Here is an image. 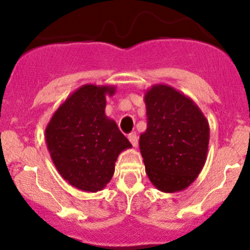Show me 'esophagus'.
I'll return each instance as SVG.
<instances>
[{
    "label": "esophagus",
    "mask_w": 250,
    "mask_h": 250,
    "mask_svg": "<svg viewBox=\"0 0 250 250\" xmlns=\"http://www.w3.org/2000/svg\"><path fill=\"white\" fill-rule=\"evenodd\" d=\"M128 139H129V141H130L131 145H133V147L136 148L137 146H139V139H137V134L135 133V131H134V133L129 134Z\"/></svg>",
    "instance_id": "esophagus-1"
}]
</instances>
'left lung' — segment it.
Returning <instances> with one entry per match:
<instances>
[{
  "mask_svg": "<svg viewBox=\"0 0 250 250\" xmlns=\"http://www.w3.org/2000/svg\"><path fill=\"white\" fill-rule=\"evenodd\" d=\"M147 129L140 136L146 173L163 193L185 190L207 160L208 120L190 97L168 84L145 94Z\"/></svg>",
  "mask_w": 250,
  "mask_h": 250,
  "instance_id": "obj_1",
  "label": "left lung"
}]
</instances>
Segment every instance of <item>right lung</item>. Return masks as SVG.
Masks as SVG:
<instances>
[{
    "instance_id": "obj_1",
    "label": "right lung",
    "mask_w": 250,
    "mask_h": 250,
    "mask_svg": "<svg viewBox=\"0 0 250 250\" xmlns=\"http://www.w3.org/2000/svg\"><path fill=\"white\" fill-rule=\"evenodd\" d=\"M114 85L84 84L57 108L45 128V142L60 175L70 186L96 193L108 185L119 155L131 148L116 122L105 115Z\"/></svg>"
}]
</instances>
